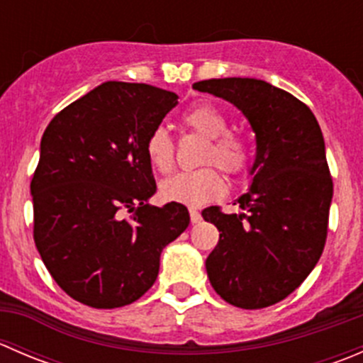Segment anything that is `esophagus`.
<instances>
[{"mask_svg":"<svg viewBox=\"0 0 363 363\" xmlns=\"http://www.w3.org/2000/svg\"><path fill=\"white\" fill-rule=\"evenodd\" d=\"M189 218H191L193 225H195V223L202 221V216H200V212L195 211V208H189Z\"/></svg>","mask_w":363,"mask_h":363,"instance_id":"1","label":"esophagus"}]
</instances>
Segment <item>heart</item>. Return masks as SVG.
Instances as JSON below:
<instances>
[{"instance_id":"1","label":"heart","mask_w":363,"mask_h":363,"mask_svg":"<svg viewBox=\"0 0 363 363\" xmlns=\"http://www.w3.org/2000/svg\"><path fill=\"white\" fill-rule=\"evenodd\" d=\"M182 121L188 128L208 138L205 163H216L226 174H240L251 160V144L242 135L232 133L226 113L212 104H199L184 112ZM145 155L149 163L167 174L175 161V145L164 128H155L145 142ZM161 196L167 202L202 207L219 199L225 191L221 175L212 167L199 170L177 172L164 179L160 186Z\"/></svg>"}]
</instances>
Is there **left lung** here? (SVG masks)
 Instances as JSON below:
<instances>
[{
	"mask_svg": "<svg viewBox=\"0 0 363 363\" xmlns=\"http://www.w3.org/2000/svg\"><path fill=\"white\" fill-rule=\"evenodd\" d=\"M193 89L239 108L256 138L250 189L233 203L242 212H202L219 230L208 281L232 306L269 307L295 291L323 252L334 195L323 133L307 105L265 80L211 79Z\"/></svg>",
	"mask_w": 363,
	"mask_h": 363,
	"instance_id": "obj_1",
	"label": "left lung"
}]
</instances>
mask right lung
<instances>
[{
    "label": "right lung",
    "instance_id": "1",
    "mask_svg": "<svg viewBox=\"0 0 363 363\" xmlns=\"http://www.w3.org/2000/svg\"><path fill=\"white\" fill-rule=\"evenodd\" d=\"M147 84L104 82L49 123L31 181L35 244L61 290L96 309L123 307L155 284L164 246L189 225L156 193L145 142L177 101Z\"/></svg>",
    "mask_w": 363,
    "mask_h": 363
}]
</instances>
